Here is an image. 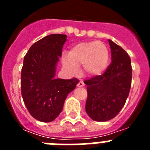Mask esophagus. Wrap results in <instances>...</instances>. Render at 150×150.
Instances as JSON below:
<instances>
[{"label": "esophagus", "instance_id": "1", "mask_svg": "<svg viewBox=\"0 0 150 150\" xmlns=\"http://www.w3.org/2000/svg\"><path fill=\"white\" fill-rule=\"evenodd\" d=\"M85 86V83L83 81H79L77 84V87H83Z\"/></svg>", "mask_w": 150, "mask_h": 150}]
</instances>
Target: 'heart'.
<instances>
[{"label":"heart","mask_w":150,"mask_h":150,"mask_svg":"<svg viewBox=\"0 0 150 150\" xmlns=\"http://www.w3.org/2000/svg\"><path fill=\"white\" fill-rule=\"evenodd\" d=\"M109 60V50L104 43L89 41L74 45L62 63L64 68L72 73H76L78 67L83 64L84 71L88 75L97 76L104 74Z\"/></svg>","instance_id":"1"}]
</instances>
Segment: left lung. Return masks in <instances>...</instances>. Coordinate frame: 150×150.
Wrapping results in <instances>:
<instances>
[{
  "mask_svg": "<svg viewBox=\"0 0 150 150\" xmlns=\"http://www.w3.org/2000/svg\"><path fill=\"white\" fill-rule=\"evenodd\" d=\"M111 64L104 74L85 80L86 111L91 120L106 122L115 117L125 104L132 78L131 59L121 46L109 40Z\"/></svg>",
  "mask_w": 150,
  "mask_h": 150,
  "instance_id": "8db88e82",
  "label": "left lung"
}]
</instances>
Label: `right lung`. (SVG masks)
<instances>
[{"label":"right lung","mask_w":150,"mask_h":150,"mask_svg":"<svg viewBox=\"0 0 150 150\" xmlns=\"http://www.w3.org/2000/svg\"><path fill=\"white\" fill-rule=\"evenodd\" d=\"M67 35L53 34L36 42L24 58L21 89L30 114L38 121L50 122L63 109L67 95L79 80L56 79L57 64L62 56Z\"/></svg>","instance_id":"add662e5"}]
</instances>
